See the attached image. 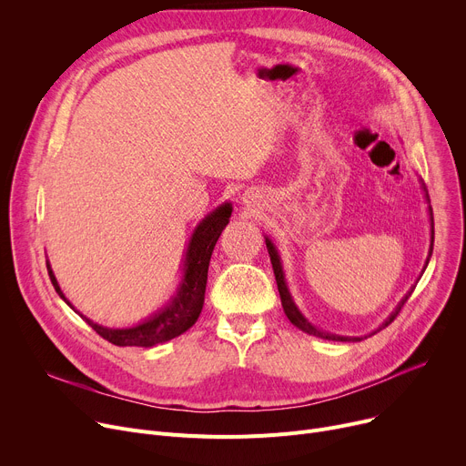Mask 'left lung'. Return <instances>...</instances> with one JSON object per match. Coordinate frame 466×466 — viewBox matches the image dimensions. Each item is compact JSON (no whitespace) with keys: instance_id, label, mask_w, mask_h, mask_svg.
Returning <instances> with one entry per match:
<instances>
[{"instance_id":"left-lung-1","label":"left lung","mask_w":466,"mask_h":466,"mask_svg":"<svg viewBox=\"0 0 466 466\" xmlns=\"http://www.w3.org/2000/svg\"><path fill=\"white\" fill-rule=\"evenodd\" d=\"M266 247H268V253H269V260H271V266H273V273H275V281H277V289H279V296H281V303H283V309H285V315L289 317V320L298 328V329H301V331H305V333H309V335H317V337H320V339H328V340H361L360 337H352V339H349V337H340V335H333V333H326V331H320V329H317L313 324H309L305 319H303V315L298 311V307L294 305V301H292V298H290V292H289V289H287V283H285V275H283V268H281V260H279V255H277V251H275V247H273V243L266 238ZM429 257H431V251H429ZM414 290H410L407 296H405V299H402L399 305H397V309H395V313H391L390 315V319L382 324V328H386V326H390L395 319H397V315L400 313V309L405 307V303L409 301V298H410V294H412ZM380 328V329H382Z\"/></svg>"}]
</instances>
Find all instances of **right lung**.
I'll return each mask as SVG.
<instances>
[{
	"instance_id": "right-lung-1",
	"label": "right lung",
	"mask_w": 466,
	"mask_h": 466,
	"mask_svg": "<svg viewBox=\"0 0 466 466\" xmlns=\"http://www.w3.org/2000/svg\"><path fill=\"white\" fill-rule=\"evenodd\" d=\"M232 213L230 204H225L221 208H217L211 215H208L206 219L198 225L195 230L189 249H187V258H185V279L181 283V289L174 301L159 311L149 320H146L140 326L129 328V329H110L105 326H99L96 322H91L89 319L80 317L96 329L103 339H106L108 343L116 347H155L159 343H165V340H170L183 331H187L198 319L202 305H204V292H206V281H208V268L211 260L213 247L219 239L223 228L228 225V217ZM48 275L50 281L59 294V298H64L67 305L69 299L61 292L56 277L48 266ZM73 307V305H71Z\"/></svg>"
}]
</instances>
